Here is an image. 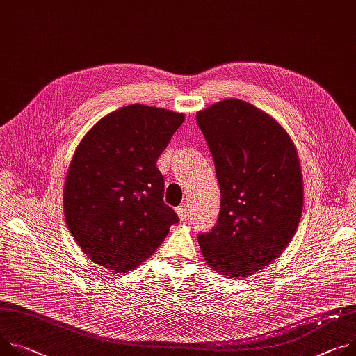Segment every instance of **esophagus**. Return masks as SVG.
<instances>
[{
	"instance_id": "34e87169",
	"label": "esophagus",
	"mask_w": 356,
	"mask_h": 356,
	"mask_svg": "<svg viewBox=\"0 0 356 356\" xmlns=\"http://www.w3.org/2000/svg\"><path fill=\"white\" fill-rule=\"evenodd\" d=\"M187 211H188V206H187L186 203L180 204V206L176 209V213L179 214V217H180L181 221H184V220L187 218Z\"/></svg>"
}]
</instances>
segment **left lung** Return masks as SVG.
<instances>
[{"mask_svg":"<svg viewBox=\"0 0 356 356\" xmlns=\"http://www.w3.org/2000/svg\"><path fill=\"white\" fill-rule=\"evenodd\" d=\"M214 160L220 213L199 243L207 264L247 277L273 263L294 237L304 187L293 140L266 112L225 99L196 115Z\"/></svg>","mask_w":356,"mask_h":356,"instance_id":"1","label":"left lung"}]
</instances>
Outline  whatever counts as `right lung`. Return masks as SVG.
<instances>
[{
	"label": "right lung",
	"instance_id": "right-lung-1",
	"mask_svg": "<svg viewBox=\"0 0 356 356\" xmlns=\"http://www.w3.org/2000/svg\"><path fill=\"white\" fill-rule=\"evenodd\" d=\"M183 113L131 105L96 123L75 150L63 187V211L75 241L113 273L140 266L179 221L163 202L156 166Z\"/></svg>",
	"mask_w": 356,
	"mask_h": 356
}]
</instances>
